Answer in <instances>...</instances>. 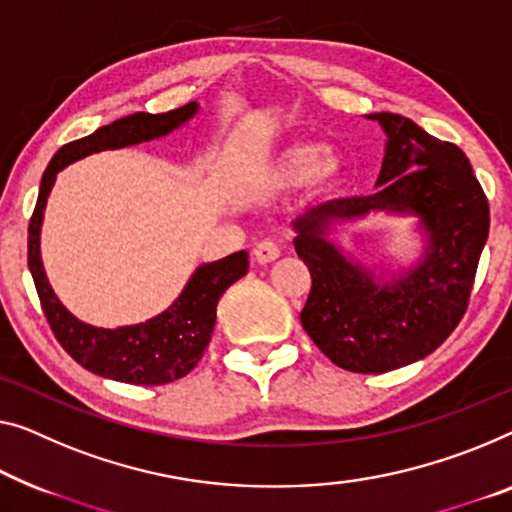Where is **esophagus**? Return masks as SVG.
I'll return each mask as SVG.
<instances>
[{"label": "esophagus", "instance_id": "1", "mask_svg": "<svg viewBox=\"0 0 512 512\" xmlns=\"http://www.w3.org/2000/svg\"><path fill=\"white\" fill-rule=\"evenodd\" d=\"M280 257V248L273 241H259L253 248V259L257 264H271Z\"/></svg>", "mask_w": 512, "mask_h": 512}]
</instances>
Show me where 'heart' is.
Returning a JSON list of instances; mask_svg holds the SVG:
<instances>
[{
  "mask_svg": "<svg viewBox=\"0 0 512 512\" xmlns=\"http://www.w3.org/2000/svg\"><path fill=\"white\" fill-rule=\"evenodd\" d=\"M342 158L315 140H296L266 158L259 181L269 190L310 186L315 193H331L342 179Z\"/></svg>",
  "mask_w": 512,
  "mask_h": 512,
  "instance_id": "1",
  "label": "heart"
}]
</instances>
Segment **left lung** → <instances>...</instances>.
<instances>
[{"instance_id": "1", "label": "left lung", "mask_w": 512, "mask_h": 512, "mask_svg": "<svg viewBox=\"0 0 512 512\" xmlns=\"http://www.w3.org/2000/svg\"><path fill=\"white\" fill-rule=\"evenodd\" d=\"M368 119L386 133L375 193L322 204L292 227L312 278L301 310L305 333L338 368L381 375L432 354L460 324L490 232V207L462 149L400 114ZM379 210L419 218L424 255L407 272L377 274L332 239Z\"/></svg>"}]
</instances>
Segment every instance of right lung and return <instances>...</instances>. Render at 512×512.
<instances>
[{
    "label": "right lung",
    "mask_w": 512,
    "mask_h": 512,
    "mask_svg": "<svg viewBox=\"0 0 512 512\" xmlns=\"http://www.w3.org/2000/svg\"><path fill=\"white\" fill-rule=\"evenodd\" d=\"M197 112H200V105L188 103L163 114L135 112L131 117L117 119L82 140L64 144L50 160L48 170L43 172L34 216L29 220L27 264L45 319H48L59 345L82 368L98 377L135 386H160L186 377L209 345L213 326H216V305L220 296L236 280L246 276L248 253L239 250L218 262L197 266L177 301L147 322L119 326V329L91 326L66 310V305L57 299L48 276H45L41 259V225L50 190L55 186L57 174L75 160L105 149H124L140 142L158 140V137L170 135L188 124Z\"/></svg>",
    "instance_id": "add662e5"
}]
</instances>
